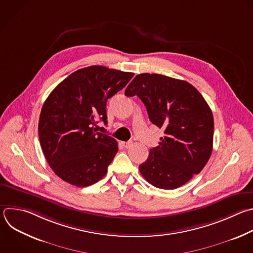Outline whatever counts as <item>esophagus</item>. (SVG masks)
<instances>
[{
    "instance_id": "34e87169",
    "label": "esophagus",
    "mask_w": 253,
    "mask_h": 253,
    "mask_svg": "<svg viewBox=\"0 0 253 253\" xmlns=\"http://www.w3.org/2000/svg\"><path fill=\"white\" fill-rule=\"evenodd\" d=\"M122 145L124 148H130L133 145V141H127V142H122Z\"/></svg>"
}]
</instances>
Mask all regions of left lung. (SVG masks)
I'll return each instance as SVG.
<instances>
[{
    "label": "left lung",
    "mask_w": 253,
    "mask_h": 253,
    "mask_svg": "<svg viewBox=\"0 0 253 253\" xmlns=\"http://www.w3.org/2000/svg\"><path fill=\"white\" fill-rule=\"evenodd\" d=\"M125 95H137L150 121L163 128L159 146L139 166L156 188L174 190L188 183L208 163L213 140V117L202 94L189 82L162 74H138Z\"/></svg>",
    "instance_id": "left-lung-1"
}]
</instances>
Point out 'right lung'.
Instances as JSON below:
<instances>
[{
    "label": "right lung",
    "mask_w": 253,
    "mask_h": 253,
    "mask_svg": "<svg viewBox=\"0 0 253 253\" xmlns=\"http://www.w3.org/2000/svg\"><path fill=\"white\" fill-rule=\"evenodd\" d=\"M133 75L92 65L71 73L48 95L41 111L39 137L49 167L61 180L87 187L106 175L118 144L97 132L96 120L107 123V100Z\"/></svg>",
    "instance_id": "1"
}]
</instances>
